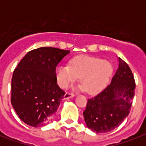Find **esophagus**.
Wrapping results in <instances>:
<instances>
[{"mask_svg":"<svg viewBox=\"0 0 146 146\" xmlns=\"http://www.w3.org/2000/svg\"><path fill=\"white\" fill-rule=\"evenodd\" d=\"M74 94L72 93V92H66L64 96V99H68V98H73L74 97Z\"/></svg>","mask_w":146,"mask_h":146,"instance_id":"obj_1","label":"esophagus"}]
</instances>
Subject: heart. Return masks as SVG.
I'll use <instances>...</instances> for the list:
<instances>
[{"instance_id": "obj_1", "label": "heart", "mask_w": 146, "mask_h": 146, "mask_svg": "<svg viewBox=\"0 0 146 146\" xmlns=\"http://www.w3.org/2000/svg\"><path fill=\"white\" fill-rule=\"evenodd\" d=\"M113 66L108 60L86 55L76 56L69 65H59L56 69L58 84L63 88L74 82L80 77L79 89L94 95L107 86L113 73Z\"/></svg>"}]
</instances>
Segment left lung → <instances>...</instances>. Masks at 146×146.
Returning <instances> with one entry per match:
<instances>
[{
	"mask_svg": "<svg viewBox=\"0 0 146 146\" xmlns=\"http://www.w3.org/2000/svg\"><path fill=\"white\" fill-rule=\"evenodd\" d=\"M135 80L131 70L121 58L111 84L88 100L83 112L87 127L97 133L112 131L127 117L135 95Z\"/></svg>",
	"mask_w": 146,
	"mask_h": 146,
	"instance_id": "8db88e82",
	"label": "left lung"
}]
</instances>
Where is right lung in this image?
<instances>
[{
    "label": "right lung",
    "mask_w": 146,
    "mask_h": 146,
    "mask_svg": "<svg viewBox=\"0 0 146 146\" xmlns=\"http://www.w3.org/2000/svg\"><path fill=\"white\" fill-rule=\"evenodd\" d=\"M70 50L43 47L29 51L13 73L11 104L31 127L48 123L65 92L57 84L56 67Z\"/></svg>",
    "instance_id": "add662e5"
}]
</instances>
